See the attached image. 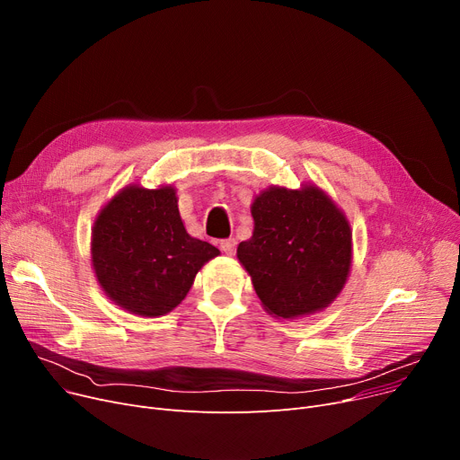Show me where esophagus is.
Segmentation results:
<instances>
[{
  "mask_svg": "<svg viewBox=\"0 0 460 460\" xmlns=\"http://www.w3.org/2000/svg\"><path fill=\"white\" fill-rule=\"evenodd\" d=\"M220 248H222L224 253L233 255L234 248H236V240L234 238H224V240H220Z\"/></svg>",
  "mask_w": 460,
  "mask_h": 460,
  "instance_id": "34e87169",
  "label": "esophagus"
}]
</instances>
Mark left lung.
Returning a JSON list of instances; mask_svg holds the SVG:
<instances>
[{
  "mask_svg": "<svg viewBox=\"0 0 460 460\" xmlns=\"http://www.w3.org/2000/svg\"><path fill=\"white\" fill-rule=\"evenodd\" d=\"M253 234L236 255L264 309L281 319L321 311L341 293L352 233L345 214L315 186L270 188L252 205Z\"/></svg>",
  "mask_w": 460,
  "mask_h": 460,
  "instance_id": "1",
  "label": "left lung"
}]
</instances>
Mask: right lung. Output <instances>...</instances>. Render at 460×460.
<instances>
[{
    "mask_svg": "<svg viewBox=\"0 0 460 460\" xmlns=\"http://www.w3.org/2000/svg\"><path fill=\"white\" fill-rule=\"evenodd\" d=\"M220 253L186 233L172 186H128L94 222L91 255L106 295L141 317H160L188 295L203 264Z\"/></svg>",
    "mask_w": 460,
    "mask_h": 460,
    "instance_id": "obj_1",
    "label": "right lung"
}]
</instances>
